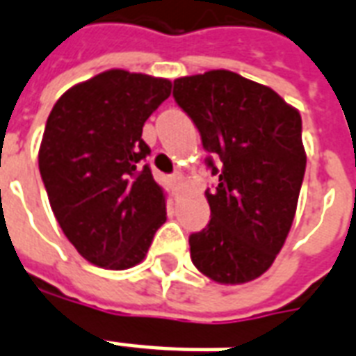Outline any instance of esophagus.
I'll list each match as a JSON object with an SVG mask.
<instances>
[{
  "label": "esophagus",
  "mask_w": 356,
  "mask_h": 356,
  "mask_svg": "<svg viewBox=\"0 0 356 356\" xmlns=\"http://www.w3.org/2000/svg\"><path fill=\"white\" fill-rule=\"evenodd\" d=\"M172 183L175 184V186H179V184L183 183V177H181L179 173H173V175H172Z\"/></svg>",
  "instance_id": "34e87169"
}]
</instances>
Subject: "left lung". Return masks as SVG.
<instances>
[{"instance_id":"8db88e82","label":"left lung","mask_w":356,"mask_h":356,"mask_svg":"<svg viewBox=\"0 0 356 356\" xmlns=\"http://www.w3.org/2000/svg\"><path fill=\"white\" fill-rule=\"evenodd\" d=\"M173 97L201 134L211 222L188 238L197 270L222 284L260 277L292 227L307 155L301 116L277 92L229 70L173 81Z\"/></svg>"}]
</instances>
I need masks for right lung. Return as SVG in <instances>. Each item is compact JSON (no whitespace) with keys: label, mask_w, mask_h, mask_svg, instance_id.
<instances>
[{"label":"right lung","mask_w":356,"mask_h":356,"mask_svg":"<svg viewBox=\"0 0 356 356\" xmlns=\"http://www.w3.org/2000/svg\"><path fill=\"white\" fill-rule=\"evenodd\" d=\"M172 94L161 77L108 70L72 86L46 122L38 168L51 211L88 262L127 270L166 222V197L142 164V127Z\"/></svg>","instance_id":"right-lung-1"}]
</instances>
